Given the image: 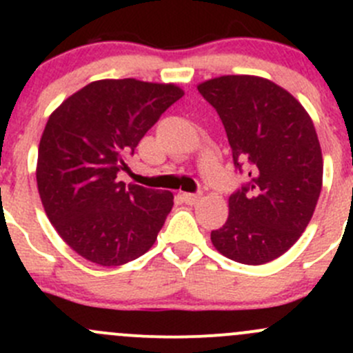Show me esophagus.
I'll use <instances>...</instances> for the list:
<instances>
[{
    "label": "esophagus",
    "instance_id": "esophagus-1",
    "mask_svg": "<svg viewBox=\"0 0 353 353\" xmlns=\"http://www.w3.org/2000/svg\"><path fill=\"white\" fill-rule=\"evenodd\" d=\"M181 198H183V201L188 203V205H194V203H198L199 198H201V193H183Z\"/></svg>",
    "mask_w": 353,
    "mask_h": 353
}]
</instances>
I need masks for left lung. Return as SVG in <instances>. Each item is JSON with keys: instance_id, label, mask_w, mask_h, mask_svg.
I'll return each instance as SVG.
<instances>
[{"instance_id": "obj_1", "label": "left lung", "mask_w": 353, "mask_h": 353, "mask_svg": "<svg viewBox=\"0 0 353 353\" xmlns=\"http://www.w3.org/2000/svg\"><path fill=\"white\" fill-rule=\"evenodd\" d=\"M198 92L222 119L234 165L249 176L230 194L212 243L232 261L265 265L297 243L318 205L323 155L314 124L294 95L261 77L225 74Z\"/></svg>"}]
</instances>
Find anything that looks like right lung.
I'll use <instances>...</instances> for the list:
<instances>
[{
	"instance_id": "1",
	"label": "right lung",
	"mask_w": 353,
	"mask_h": 353,
	"mask_svg": "<svg viewBox=\"0 0 353 353\" xmlns=\"http://www.w3.org/2000/svg\"><path fill=\"white\" fill-rule=\"evenodd\" d=\"M184 95L174 83L92 81L49 116L37 188L56 232L74 252L119 266L152 248L172 210L170 191L117 181L148 130Z\"/></svg>"
}]
</instances>
